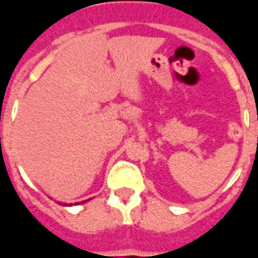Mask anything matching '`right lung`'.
<instances>
[{"label":"right lung","instance_id":"add662e5","mask_svg":"<svg viewBox=\"0 0 258 258\" xmlns=\"http://www.w3.org/2000/svg\"><path fill=\"white\" fill-rule=\"evenodd\" d=\"M81 203H83V202H81ZM63 206H66V203H63Z\"/></svg>","mask_w":258,"mask_h":258}]
</instances>
